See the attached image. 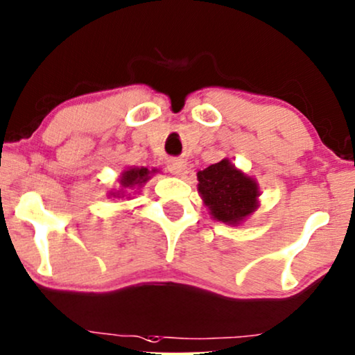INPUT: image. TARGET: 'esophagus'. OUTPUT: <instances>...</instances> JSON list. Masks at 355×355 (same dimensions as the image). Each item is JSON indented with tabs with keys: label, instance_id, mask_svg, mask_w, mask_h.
<instances>
[{
	"label": "esophagus",
	"instance_id": "obj_1",
	"mask_svg": "<svg viewBox=\"0 0 355 355\" xmlns=\"http://www.w3.org/2000/svg\"><path fill=\"white\" fill-rule=\"evenodd\" d=\"M166 166H168L169 173H173V174H176V176H179V174H181L182 169H184V161H181V159H168Z\"/></svg>",
	"mask_w": 355,
	"mask_h": 355
}]
</instances>
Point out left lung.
<instances>
[{
	"instance_id": "left-lung-1",
	"label": "left lung",
	"mask_w": 355,
	"mask_h": 355,
	"mask_svg": "<svg viewBox=\"0 0 355 355\" xmlns=\"http://www.w3.org/2000/svg\"><path fill=\"white\" fill-rule=\"evenodd\" d=\"M197 191L211 218L238 227L259 207V184L228 158L197 173Z\"/></svg>"
}]
</instances>
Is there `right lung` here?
Listing matches in <instances>:
<instances>
[{"mask_svg": "<svg viewBox=\"0 0 355 355\" xmlns=\"http://www.w3.org/2000/svg\"><path fill=\"white\" fill-rule=\"evenodd\" d=\"M158 173V169H148V168H138V166H130L123 169L121 178H119V187L112 189L109 192V197H114V199H130L133 189H140L144 184L148 181V179L153 176V174Z\"/></svg>", "mask_w": 355, "mask_h": 355, "instance_id": "obj_1", "label": "right lung"}]
</instances>
